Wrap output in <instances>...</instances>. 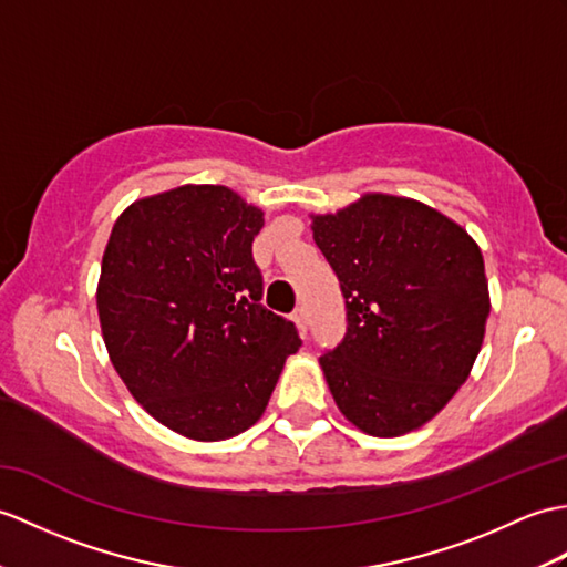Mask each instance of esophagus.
I'll return each mask as SVG.
<instances>
[{
	"instance_id": "esophagus-1",
	"label": "esophagus",
	"mask_w": 567,
	"mask_h": 567,
	"mask_svg": "<svg viewBox=\"0 0 567 567\" xmlns=\"http://www.w3.org/2000/svg\"><path fill=\"white\" fill-rule=\"evenodd\" d=\"M292 319H295V323L299 326L301 338H305V336H307V309H305V307H297V309L292 311Z\"/></svg>"
}]
</instances>
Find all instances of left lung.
<instances>
[{"mask_svg": "<svg viewBox=\"0 0 567 567\" xmlns=\"http://www.w3.org/2000/svg\"><path fill=\"white\" fill-rule=\"evenodd\" d=\"M311 229L346 297V336L319 358L340 413L374 437L425 425L478 358L491 313L481 248L437 209L379 193Z\"/></svg>", "mask_w": 567, "mask_h": 567, "instance_id": "1", "label": "left lung"}]
</instances>
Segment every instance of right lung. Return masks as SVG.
Returning <instances> with one entry per match:
<instances>
[{
	"mask_svg": "<svg viewBox=\"0 0 567 567\" xmlns=\"http://www.w3.org/2000/svg\"><path fill=\"white\" fill-rule=\"evenodd\" d=\"M262 213L224 186L144 197L117 217L99 280L115 372L183 437L217 442L266 411L297 326L262 307Z\"/></svg>",
	"mask_w": 567,
	"mask_h": 567,
	"instance_id": "1",
	"label": "right lung"
}]
</instances>
